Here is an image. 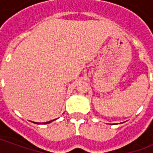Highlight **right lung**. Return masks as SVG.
Returning a JSON list of instances; mask_svg holds the SVG:
<instances>
[{
  "label": "right lung",
  "instance_id": "add662e5",
  "mask_svg": "<svg viewBox=\"0 0 153 153\" xmlns=\"http://www.w3.org/2000/svg\"><path fill=\"white\" fill-rule=\"evenodd\" d=\"M53 120H50V121H47V122H44V123H37V122H33V123H35V124H42V125H45V124H49V123H51V122H52Z\"/></svg>",
  "mask_w": 153,
  "mask_h": 153
}]
</instances>
